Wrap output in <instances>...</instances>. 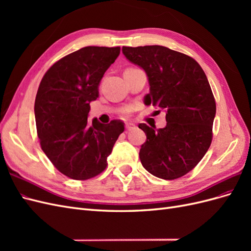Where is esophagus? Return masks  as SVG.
<instances>
[{"instance_id":"obj_1","label":"esophagus","mask_w":251,"mask_h":251,"mask_svg":"<svg viewBox=\"0 0 251 251\" xmlns=\"http://www.w3.org/2000/svg\"><path fill=\"white\" fill-rule=\"evenodd\" d=\"M135 127H136V126H135L134 124H126V132L132 131V130H134Z\"/></svg>"}]
</instances>
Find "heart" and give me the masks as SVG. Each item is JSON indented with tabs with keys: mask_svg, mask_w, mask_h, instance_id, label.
<instances>
[{
	"mask_svg": "<svg viewBox=\"0 0 251 251\" xmlns=\"http://www.w3.org/2000/svg\"><path fill=\"white\" fill-rule=\"evenodd\" d=\"M131 111H132V108H131V107H126V108H125L123 111H121V114H123V116H127L128 114L131 113Z\"/></svg>",
	"mask_w": 251,
	"mask_h": 251,
	"instance_id": "obj_1",
	"label": "heart"
}]
</instances>
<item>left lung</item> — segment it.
<instances>
[{
  "mask_svg": "<svg viewBox=\"0 0 251 251\" xmlns=\"http://www.w3.org/2000/svg\"><path fill=\"white\" fill-rule=\"evenodd\" d=\"M123 53L147 74L150 93L144 104L166 113L162 128L138 126L147 135L139 151L141 164L161 179L184 176L211 143L216 101L206 75L194 58L158 45L123 47Z\"/></svg>",
  "mask_w": 251,
  "mask_h": 251,
  "instance_id": "left-lung-1",
  "label": "left lung"
}]
</instances>
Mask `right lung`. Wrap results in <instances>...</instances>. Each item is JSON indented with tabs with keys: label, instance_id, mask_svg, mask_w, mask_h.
Returning <instances> with one entry per match:
<instances>
[{
	"label": "right lung",
	"instance_id": "obj_1",
	"mask_svg": "<svg viewBox=\"0 0 251 251\" xmlns=\"http://www.w3.org/2000/svg\"><path fill=\"white\" fill-rule=\"evenodd\" d=\"M120 47L89 46L59 59L44 75L34 102L42 150L55 168L74 180H87L107 168L121 120L89 123L90 102L100 96L104 72L115 62Z\"/></svg>",
	"mask_w": 251,
	"mask_h": 251
}]
</instances>
